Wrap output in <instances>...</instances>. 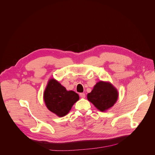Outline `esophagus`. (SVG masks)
<instances>
[{
  "mask_svg": "<svg viewBox=\"0 0 155 155\" xmlns=\"http://www.w3.org/2000/svg\"><path fill=\"white\" fill-rule=\"evenodd\" d=\"M80 97L81 98H84L85 97V94L84 93H80Z\"/></svg>",
  "mask_w": 155,
  "mask_h": 155,
  "instance_id": "esophagus-1",
  "label": "esophagus"
}]
</instances>
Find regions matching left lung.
<instances>
[{
    "label": "left lung",
    "instance_id": "left-lung-1",
    "mask_svg": "<svg viewBox=\"0 0 155 155\" xmlns=\"http://www.w3.org/2000/svg\"><path fill=\"white\" fill-rule=\"evenodd\" d=\"M118 93L116 88L109 82L99 81L93 90L87 95V100L101 112H105L117 102Z\"/></svg>",
    "mask_w": 155,
    "mask_h": 155
}]
</instances>
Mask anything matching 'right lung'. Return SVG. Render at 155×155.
Masks as SVG:
<instances>
[{"label": "right lung", "instance_id": "right-lung-1", "mask_svg": "<svg viewBox=\"0 0 155 155\" xmlns=\"http://www.w3.org/2000/svg\"><path fill=\"white\" fill-rule=\"evenodd\" d=\"M48 109L59 117L67 115L73 105L78 101L79 96L73 91H67L56 80L50 79L43 94Z\"/></svg>", "mask_w": 155, "mask_h": 155}]
</instances>
